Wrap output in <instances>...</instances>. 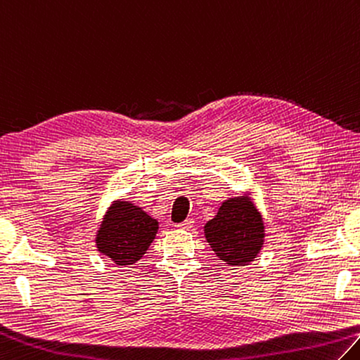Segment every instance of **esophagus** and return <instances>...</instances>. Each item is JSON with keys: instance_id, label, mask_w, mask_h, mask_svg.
<instances>
[{"instance_id": "esophagus-1", "label": "esophagus", "mask_w": 360, "mask_h": 360, "mask_svg": "<svg viewBox=\"0 0 360 360\" xmlns=\"http://www.w3.org/2000/svg\"><path fill=\"white\" fill-rule=\"evenodd\" d=\"M176 228H179V230H191V228H193V219H187L182 221V224L176 225Z\"/></svg>"}]
</instances>
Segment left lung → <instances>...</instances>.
<instances>
[{
    "label": "left lung",
    "instance_id": "8db88e82",
    "mask_svg": "<svg viewBox=\"0 0 360 360\" xmlns=\"http://www.w3.org/2000/svg\"><path fill=\"white\" fill-rule=\"evenodd\" d=\"M264 220L250 192L221 201L205 225V238L212 252L225 264L238 267L250 264L264 245Z\"/></svg>",
    "mask_w": 360,
    "mask_h": 360
}]
</instances>
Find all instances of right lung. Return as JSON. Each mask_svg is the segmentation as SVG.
Returning <instances> with one entry per match:
<instances>
[{"label": "right lung", "instance_id": "add662e5", "mask_svg": "<svg viewBox=\"0 0 360 360\" xmlns=\"http://www.w3.org/2000/svg\"><path fill=\"white\" fill-rule=\"evenodd\" d=\"M159 221L126 198L112 201L96 233V247L116 266L127 267L143 258L155 239Z\"/></svg>", "mask_w": 360, "mask_h": 360}]
</instances>
